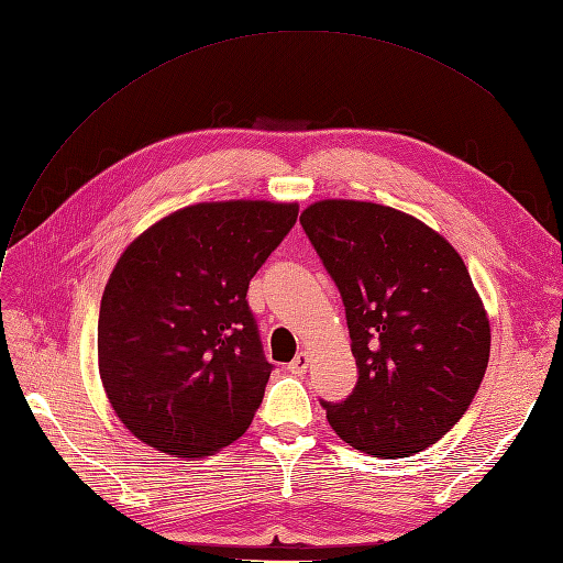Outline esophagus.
<instances>
[{"instance_id":"esophagus-1","label":"esophagus","mask_w":563,"mask_h":563,"mask_svg":"<svg viewBox=\"0 0 563 563\" xmlns=\"http://www.w3.org/2000/svg\"><path fill=\"white\" fill-rule=\"evenodd\" d=\"M307 365H309V356H307V352H300L294 361L288 363V371L294 375H302L307 371Z\"/></svg>"}]
</instances>
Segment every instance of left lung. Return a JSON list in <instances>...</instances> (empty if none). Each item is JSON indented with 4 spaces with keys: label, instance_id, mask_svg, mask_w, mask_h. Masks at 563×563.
<instances>
[{
    "label": "left lung",
    "instance_id": "obj_1",
    "mask_svg": "<svg viewBox=\"0 0 563 563\" xmlns=\"http://www.w3.org/2000/svg\"><path fill=\"white\" fill-rule=\"evenodd\" d=\"M300 223L340 288L356 389L323 402L354 450L412 456L468 410L492 328L468 267L440 232L394 207L319 200Z\"/></svg>",
    "mask_w": 563,
    "mask_h": 563
}]
</instances>
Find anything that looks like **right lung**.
<instances>
[{
  "label": "right lung",
  "instance_id": "obj_1",
  "mask_svg": "<svg viewBox=\"0 0 563 563\" xmlns=\"http://www.w3.org/2000/svg\"><path fill=\"white\" fill-rule=\"evenodd\" d=\"M296 219L298 202L188 205L113 265L97 363L115 417L148 448L202 459L249 429L273 365L246 290Z\"/></svg>",
  "mask_w": 563,
  "mask_h": 563
}]
</instances>
